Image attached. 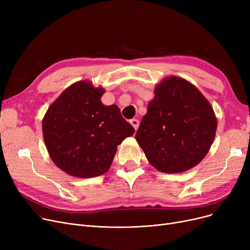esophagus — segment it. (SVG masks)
Returning <instances> with one entry per match:
<instances>
[{
    "label": "esophagus",
    "instance_id": "1",
    "mask_svg": "<svg viewBox=\"0 0 250 250\" xmlns=\"http://www.w3.org/2000/svg\"><path fill=\"white\" fill-rule=\"evenodd\" d=\"M129 123H130V125H132L134 126V128H135L136 130L138 129V127H139V121L137 120V118H133V120L129 121Z\"/></svg>",
    "mask_w": 250,
    "mask_h": 250
}]
</instances>
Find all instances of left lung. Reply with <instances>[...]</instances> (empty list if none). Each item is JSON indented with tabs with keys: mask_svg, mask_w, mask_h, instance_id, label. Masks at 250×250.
<instances>
[{
	"mask_svg": "<svg viewBox=\"0 0 250 250\" xmlns=\"http://www.w3.org/2000/svg\"><path fill=\"white\" fill-rule=\"evenodd\" d=\"M154 93L135 138L157 170L188 171L205 158L215 140L214 109L198 88L180 77L164 78Z\"/></svg>",
	"mask_w": 250,
	"mask_h": 250,
	"instance_id": "obj_1",
	"label": "left lung"
}]
</instances>
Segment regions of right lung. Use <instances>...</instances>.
<instances>
[{
  "label": "right lung",
  "instance_id": "right-lung-1",
  "mask_svg": "<svg viewBox=\"0 0 250 250\" xmlns=\"http://www.w3.org/2000/svg\"><path fill=\"white\" fill-rule=\"evenodd\" d=\"M105 90L78 81L54 101L42 120L45 147L60 169L79 178L108 171L117 146L135 133L117 105H104Z\"/></svg>",
  "mask_w": 250,
  "mask_h": 250
}]
</instances>
